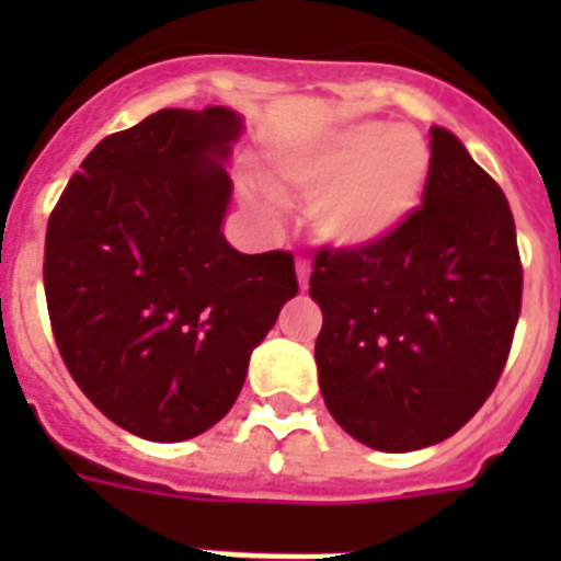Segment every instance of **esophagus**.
Masks as SVG:
<instances>
[{
    "instance_id": "esophagus-1",
    "label": "esophagus",
    "mask_w": 561,
    "mask_h": 561,
    "mask_svg": "<svg viewBox=\"0 0 561 561\" xmlns=\"http://www.w3.org/2000/svg\"><path fill=\"white\" fill-rule=\"evenodd\" d=\"M297 279H299V288L306 290L308 279H311V264H308L306 259H297Z\"/></svg>"
}]
</instances>
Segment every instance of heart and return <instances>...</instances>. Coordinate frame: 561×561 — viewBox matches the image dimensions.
<instances>
[{
  "label": "heart",
  "instance_id": "obj_1",
  "mask_svg": "<svg viewBox=\"0 0 561 561\" xmlns=\"http://www.w3.org/2000/svg\"><path fill=\"white\" fill-rule=\"evenodd\" d=\"M431 145L413 127L358 122L273 169L276 192L314 201V232L341 250H367L399 232L427 192Z\"/></svg>",
  "mask_w": 561,
  "mask_h": 561
}]
</instances>
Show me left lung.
Segmentation results:
<instances>
[{
    "instance_id": "obj_1",
    "label": "left lung",
    "mask_w": 561,
    "mask_h": 561,
    "mask_svg": "<svg viewBox=\"0 0 561 561\" xmlns=\"http://www.w3.org/2000/svg\"><path fill=\"white\" fill-rule=\"evenodd\" d=\"M431 157L422 209L381 244L320 250L308 288L325 408L375 451L457 434L495 390L522 314L504 192L445 127H431Z\"/></svg>"
}]
</instances>
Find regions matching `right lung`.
Returning a JSON list of instances; mask_svg holds the SVG:
<instances>
[{"mask_svg":"<svg viewBox=\"0 0 561 561\" xmlns=\"http://www.w3.org/2000/svg\"><path fill=\"white\" fill-rule=\"evenodd\" d=\"M241 130L229 107L160 110L101 139L48 218L43 282L60 358L110 422L151 443L227 416L299 290L294 255L238 253L220 232Z\"/></svg>","mask_w":561,"mask_h":561,"instance_id":"1","label":"right lung"}]
</instances>
